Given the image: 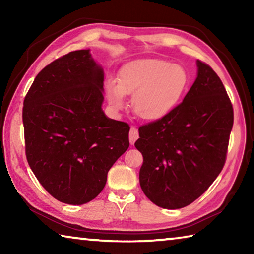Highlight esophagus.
<instances>
[{
	"instance_id": "34e87169",
	"label": "esophagus",
	"mask_w": 254,
	"mask_h": 254,
	"mask_svg": "<svg viewBox=\"0 0 254 254\" xmlns=\"http://www.w3.org/2000/svg\"><path fill=\"white\" fill-rule=\"evenodd\" d=\"M137 137H139V132H137V128L135 127H131L130 135H128V139H130V143L134 144Z\"/></svg>"
}]
</instances>
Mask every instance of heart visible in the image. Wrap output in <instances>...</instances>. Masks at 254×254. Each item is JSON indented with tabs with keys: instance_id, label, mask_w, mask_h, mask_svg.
<instances>
[{
	"instance_id": "b5f03b06",
	"label": "heart",
	"mask_w": 254,
	"mask_h": 254,
	"mask_svg": "<svg viewBox=\"0 0 254 254\" xmlns=\"http://www.w3.org/2000/svg\"><path fill=\"white\" fill-rule=\"evenodd\" d=\"M188 85L185 68L163 59L134 60L119 71L118 83H106L111 106L121 110L124 95H132V107L137 117L145 121L166 118L179 104Z\"/></svg>"
}]
</instances>
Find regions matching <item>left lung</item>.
<instances>
[{
  "label": "left lung",
  "instance_id": "left-lung-1",
  "mask_svg": "<svg viewBox=\"0 0 254 254\" xmlns=\"http://www.w3.org/2000/svg\"><path fill=\"white\" fill-rule=\"evenodd\" d=\"M198 74L169 115L139 127L140 186L159 207L183 208L207 190L223 169L233 106L220 77L197 60Z\"/></svg>",
  "mask_w": 254,
  "mask_h": 254
}]
</instances>
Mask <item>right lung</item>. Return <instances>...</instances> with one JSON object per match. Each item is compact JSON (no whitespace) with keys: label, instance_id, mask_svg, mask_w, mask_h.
<instances>
[{"label":"right lung","instance_id":"right-lung-1","mask_svg":"<svg viewBox=\"0 0 254 254\" xmlns=\"http://www.w3.org/2000/svg\"><path fill=\"white\" fill-rule=\"evenodd\" d=\"M104 72L89 50L54 60L24 97L25 156L49 194L81 205L103 190L107 173L127 151L130 127L102 110Z\"/></svg>","mask_w":254,"mask_h":254}]
</instances>
